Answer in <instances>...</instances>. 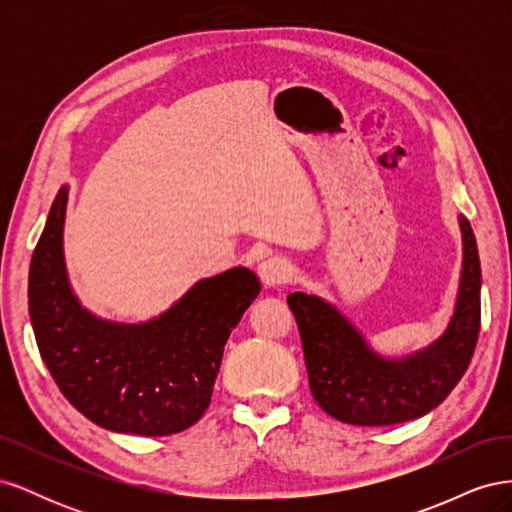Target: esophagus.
Segmentation results:
<instances>
[{
    "label": "esophagus",
    "instance_id": "34e87169",
    "mask_svg": "<svg viewBox=\"0 0 512 512\" xmlns=\"http://www.w3.org/2000/svg\"><path fill=\"white\" fill-rule=\"evenodd\" d=\"M258 273H260V280L265 286L273 288V286H282L286 282H290L292 277V267L290 262L286 258H280V256H271L267 260L260 262L258 267Z\"/></svg>",
    "mask_w": 512,
    "mask_h": 512
}]
</instances>
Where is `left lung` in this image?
Listing matches in <instances>:
<instances>
[{
	"label": "left lung",
	"instance_id": "8db88e82",
	"mask_svg": "<svg viewBox=\"0 0 512 512\" xmlns=\"http://www.w3.org/2000/svg\"><path fill=\"white\" fill-rule=\"evenodd\" d=\"M461 230V273L453 314L431 344L384 356L356 324L318 294L292 292L305 367L318 406L348 425L382 427L414 421L438 408L466 374L480 331V260L470 222Z\"/></svg>",
	"mask_w": 512,
	"mask_h": 512
}]
</instances>
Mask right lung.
I'll return each instance as SVG.
<instances>
[{
  "label": "right lung",
  "mask_w": 512,
  "mask_h": 512,
  "mask_svg": "<svg viewBox=\"0 0 512 512\" xmlns=\"http://www.w3.org/2000/svg\"><path fill=\"white\" fill-rule=\"evenodd\" d=\"M68 185H61L29 267V318L42 361L91 423L117 433L170 436L211 404L224 346L260 292L254 271L203 277L162 314L115 322L87 309L64 254Z\"/></svg>",
  "instance_id": "right-lung-1"
}]
</instances>
